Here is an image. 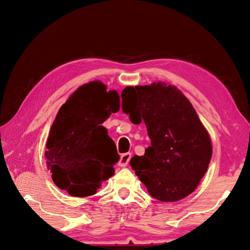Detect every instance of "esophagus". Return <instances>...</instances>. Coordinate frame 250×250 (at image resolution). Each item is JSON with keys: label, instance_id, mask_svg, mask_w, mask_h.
Instances as JSON below:
<instances>
[{"label": "esophagus", "instance_id": "1", "mask_svg": "<svg viewBox=\"0 0 250 250\" xmlns=\"http://www.w3.org/2000/svg\"><path fill=\"white\" fill-rule=\"evenodd\" d=\"M131 159V153L130 152H125V153H122L121 157H120V160H119V166L125 167L129 164V161Z\"/></svg>", "mask_w": 250, "mask_h": 250}]
</instances>
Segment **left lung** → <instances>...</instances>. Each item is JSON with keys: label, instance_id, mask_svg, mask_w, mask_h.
Masks as SVG:
<instances>
[{"label": "left lung", "instance_id": "left-lung-1", "mask_svg": "<svg viewBox=\"0 0 250 250\" xmlns=\"http://www.w3.org/2000/svg\"><path fill=\"white\" fill-rule=\"evenodd\" d=\"M122 110L134 125L144 122L151 141L130 166L153 198L175 202L192 193L211 159L210 137L180 90L164 83L125 87Z\"/></svg>", "mask_w": 250, "mask_h": 250}]
</instances>
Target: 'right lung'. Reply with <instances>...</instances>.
<instances>
[{
	"instance_id": "right-lung-1",
	"label": "right lung",
	"mask_w": 250,
	"mask_h": 250,
	"mask_svg": "<svg viewBox=\"0 0 250 250\" xmlns=\"http://www.w3.org/2000/svg\"><path fill=\"white\" fill-rule=\"evenodd\" d=\"M119 108L118 92H107L99 81L83 84L61 106L45 152L57 187L82 198L97 193L102 182L113 176L119 155L102 124Z\"/></svg>"
}]
</instances>
